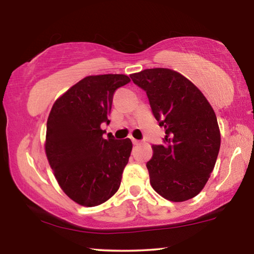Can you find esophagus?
I'll list each match as a JSON object with an SVG mask.
<instances>
[{
	"instance_id": "1",
	"label": "esophagus",
	"mask_w": 254,
	"mask_h": 254,
	"mask_svg": "<svg viewBox=\"0 0 254 254\" xmlns=\"http://www.w3.org/2000/svg\"><path fill=\"white\" fill-rule=\"evenodd\" d=\"M131 140H132V143L134 144V145H136V144H139V143H140V141H139V140H136V139H133V137H132Z\"/></svg>"
}]
</instances>
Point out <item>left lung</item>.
I'll list each match as a JSON object with an SVG mask.
<instances>
[{
  "mask_svg": "<svg viewBox=\"0 0 254 254\" xmlns=\"http://www.w3.org/2000/svg\"><path fill=\"white\" fill-rule=\"evenodd\" d=\"M130 77L147 93L154 118L166 130L163 144L152 145L153 156L147 162L150 184L168 200L192 198L207 183L220 151L213 107L190 80L168 68Z\"/></svg>",
  "mask_w": 254,
  "mask_h": 254,
  "instance_id": "8db88e82",
  "label": "left lung"
}]
</instances>
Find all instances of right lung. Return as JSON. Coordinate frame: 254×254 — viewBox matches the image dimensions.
I'll use <instances>...</instances> for the list:
<instances>
[{"mask_svg":"<svg viewBox=\"0 0 254 254\" xmlns=\"http://www.w3.org/2000/svg\"><path fill=\"white\" fill-rule=\"evenodd\" d=\"M127 75L87 76L63 94L47 121L46 154L64 192L86 207L110 199L121 185L130 158V139L103 137L114 92L130 83Z\"/></svg>","mask_w":254,"mask_h":254,"instance_id":"obj_1","label":"right lung"}]
</instances>
